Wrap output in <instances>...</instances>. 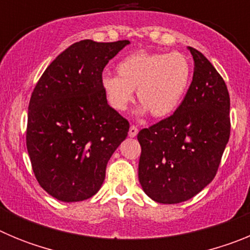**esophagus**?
<instances>
[{
  "instance_id": "esophagus-1",
  "label": "esophagus",
  "mask_w": 250,
  "mask_h": 250,
  "mask_svg": "<svg viewBox=\"0 0 250 250\" xmlns=\"http://www.w3.org/2000/svg\"><path fill=\"white\" fill-rule=\"evenodd\" d=\"M138 127L135 126V125H131V126H130V129H129V136L130 138H135L136 135H138Z\"/></svg>"
}]
</instances>
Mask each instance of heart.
<instances>
[{
	"mask_svg": "<svg viewBox=\"0 0 250 250\" xmlns=\"http://www.w3.org/2000/svg\"><path fill=\"white\" fill-rule=\"evenodd\" d=\"M116 72L118 76L101 77V90L112 109H126L136 90L139 112L163 119L182 104L190 85L191 63L182 52L138 51L120 60Z\"/></svg>",
	"mask_w": 250,
	"mask_h": 250,
	"instance_id": "b5f03b06",
	"label": "heart"
}]
</instances>
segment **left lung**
<instances>
[{
    "label": "left lung",
    "mask_w": 250,
    "mask_h": 250,
    "mask_svg": "<svg viewBox=\"0 0 250 250\" xmlns=\"http://www.w3.org/2000/svg\"><path fill=\"white\" fill-rule=\"evenodd\" d=\"M194 74L171 116L139 131V182L161 204L191 199L215 176L230 135V99L223 77L193 47Z\"/></svg>",
    "instance_id": "8db88e82"
}]
</instances>
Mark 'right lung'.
<instances>
[{"mask_svg":"<svg viewBox=\"0 0 250 250\" xmlns=\"http://www.w3.org/2000/svg\"><path fill=\"white\" fill-rule=\"evenodd\" d=\"M130 41L72 43L46 68L28 105L26 145L37 182L65 203L98 193L129 121L101 90L105 66Z\"/></svg>","mask_w":250,"mask_h":250,"instance_id":"obj_1","label":"right lung"}]
</instances>
